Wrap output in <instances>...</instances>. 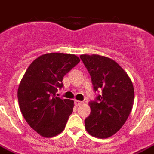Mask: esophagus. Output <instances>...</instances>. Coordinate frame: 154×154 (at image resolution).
<instances>
[{"label": "esophagus", "instance_id": "34e87169", "mask_svg": "<svg viewBox=\"0 0 154 154\" xmlns=\"http://www.w3.org/2000/svg\"><path fill=\"white\" fill-rule=\"evenodd\" d=\"M82 103H83V102H82V101L77 100H76L74 101V104H75V105H76V106H77V107H78V106L81 105V104H82Z\"/></svg>", "mask_w": 154, "mask_h": 154}]
</instances>
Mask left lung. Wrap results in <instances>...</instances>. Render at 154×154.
I'll return each mask as SVG.
<instances>
[{
	"instance_id": "obj_1",
	"label": "left lung",
	"mask_w": 154,
	"mask_h": 154,
	"mask_svg": "<svg viewBox=\"0 0 154 154\" xmlns=\"http://www.w3.org/2000/svg\"><path fill=\"white\" fill-rule=\"evenodd\" d=\"M81 61L88 71L93 90L101 92L89 102L91 113L85 119L86 131L100 138L111 137L127 121L133 107L132 81L119 65L103 56L82 54Z\"/></svg>"
}]
</instances>
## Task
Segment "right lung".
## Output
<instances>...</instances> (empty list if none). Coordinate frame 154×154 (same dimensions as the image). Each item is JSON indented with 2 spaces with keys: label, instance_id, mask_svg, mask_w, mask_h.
I'll use <instances>...</instances> for the list:
<instances>
[{
  "label": "right lung",
  "instance_id": "1",
  "mask_svg": "<svg viewBox=\"0 0 154 154\" xmlns=\"http://www.w3.org/2000/svg\"><path fill=\"white\" fill-rule=\"evenodd\" d=\"M79 62L74 54H46L36 58L23 75L17 92L20 108L30 127L40 135L51 138L65 129L73 101L55 94L64 86L65 75Z\"/></svg>",
  "mask_w": 154,
  "mask_h": 154
}]
</instances>
